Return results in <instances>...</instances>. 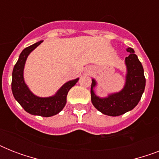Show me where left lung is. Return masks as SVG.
<instances>
[{"label":"left lung","instance_id":"1","mask_svg":"<svg viewBox=\"0 0 159 159\" xmlns=\"http://www.w3.org/2000/svg\"><path fill=\"white\" fill-rule=\"evenodd\" d=\"M129 53L125 57L127 67L126 82L120 92L109 95L108 97L100 98L93 91L96 82L92 79L91 87V97L93 106L104 115L118 116L133 110L140 101L145 88V77L143 66L132 48H127Z\"/></svg>","mask_w":159,"mask_h":159}]
</instances>
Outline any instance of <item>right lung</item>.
<instances>
[{"instance_id": "obj_1", "label": "right lung", "mask_w": 159, "mask_h": 159, "mask_svg": "<svg viewBox=\"0 0 159 159\" xmlns=\"http://www.w3.org/2000/svg\"><path fill=\"white\" fill-rule=\"evenodd\" d=\"M43 41H39L25 48L21 52L12 72L11 90L15 99L24 110L34 116L49 117L59 113L67 103V95L69 90L78 81V78L66 82L53 97H38L30 91L24 81L23 72L28 55Z\"/></svg>"}]
</instances>
